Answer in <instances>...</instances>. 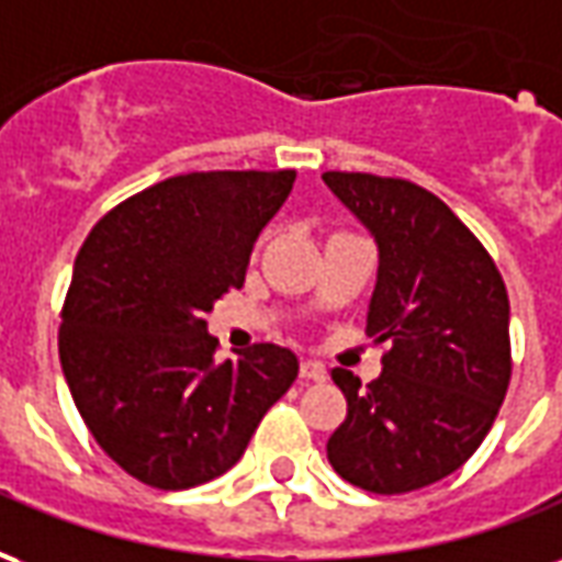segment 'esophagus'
I'll list each match as a JSON object with an SVG mask.
<instances>
[{
  "instance_id": "esophagus-1",
  "label": "esophagus",
  "mask_w": 562,
  "mask_h": 562,
  "mask_svg": "<svg viewBox=\"0 0 562 562\" xmlns=\"http://www.w3.org/2000/svg\"><path fill=\"white\" fill-rule=\"evenodd\" d=\"M301 379H306V382H325L328 370H325V364H318V361H304L301 364Z\"/></svg>"
}]
</instances>
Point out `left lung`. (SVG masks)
Wrapping results in <instances>:
<instances>
[{
	"label": "left lung",
	"mask_w": 562,
	"mask_h": 562,
	"mask_svg": "<svg viewBox=\"0 0 562 562\" xmlns=\"http://www.w3.org/2000/svg\"><path fill=\"white\" fill-rule=\"evenodd\" d=\"M376 240L367 334L389 342L367 389L349 370L330 379L349 403L328 460L373 494H406L460 470L491 430L508 379V294L463 222L409 180L322 173Z\"/></svg>",
	"instance_id": "8db88e82"
}]
</instances>
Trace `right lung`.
<instances>
[{
	"label": "right lung",
	"instance_id": "right-lung-1",
	"mask_svg": "<svg viewBox=\"0 0 562 562\" xmlns=\"http://www.w3.org/2000/svg\"><path fill=\"white\" fill-rule=\"evenodd\" d=\"M294 171L168 177L104 216L75 258L59 361L95 442L138 482L186 491L240 460L297 358L258 342L216 361L207 316L240 289Z\"/></svg>",
	"mask_w": 562,
	"mask_h": 562
}]
</instances>
